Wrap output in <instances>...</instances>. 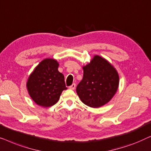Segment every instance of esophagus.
Wrapping results in <instances>:
<instances>
[{
  "instance_id": "34e87169",
  "label": "esophagus",
  "mask_w": 151,
  "mask_h": 151,
  "mask_svg": "<svg viewBox=\"0 0 151 151\" xmlns=\"http://www.w3.org/2000/svg\"><path fill=\"white\" fill-rule=\"evenodd\" d=\"M76 88V84L75 83H73V85H71L70 86H69V88L70 89V90H75Z\"/></svg>"
}]
</instances>
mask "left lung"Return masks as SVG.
Here are the masks:
<instances>
[{"label": "left lung", "instance_id": "1", "mask_svg": "<svg viewBox=\"0 0 151 151\" xmlns=\"http://www.w3.org/2000/svg\"><path fill=\"white\" fill-rule=\"evenodd\" d=\"M83 68V77L76 86V93L85 105L94 108L101 107L112 99L118 90L117 71L98 55Z\"/></svg>", "mask_w": 151, "mask_h": 151}]
</instances>
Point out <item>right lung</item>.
<instances>
[{
  "label": "right lung",
  "mask_w": 151,
  "mask_h": 151,
  "mask_svg": "<svg viewBox=\"0 0 151 151\" xmlns=\"http://www.w3.org/2000/svg\"><path fill=\"white\" fill-rule=\"evenodd\" d=\"M58 66L55 59H44L29 76L27 89L37 105L46 107L55 105L62 91L67 89L64 76L58 71Z\"/></svg>",
  "instance_id": "obj_1"
}]
</instances>
